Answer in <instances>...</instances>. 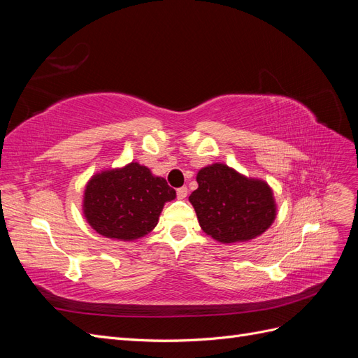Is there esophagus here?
Masks as SVG:
<instances>
[{"label":"esophagus","mask_w":358,"mask_h":358,"mask_svg":"<svg viewBox=\"0 0 358 358\" xmlns=\"http://www.w3.org/2000/svg\"><path fill=\"white\" fill-rule=\"evenodd\" d=\"M176 194H178V199L183 200V199H185V197L188 196V188H187V187H180V188H178Z\"/></svg>","instance_id":"obj_1"}]
</instances>
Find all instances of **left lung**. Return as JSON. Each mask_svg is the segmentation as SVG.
I'll return each mask as SVG.
<instances>
[{
    "instance_id": "1",
    "label": "left lung",
    "mask_w": 358,
    "mask_h": 358,
    "mask_svg": "<svg viewBox=\"0 0 358 358\" xmlns=\"http://www.w3.org/2000/svg\"><path fill=\"white\" fill-rule=\"evenodd\" d=\"M199 188L189 203L201 230L221 243L248 242L262 236L276 218V201L268 183L246 178L215 162L197 173Z\"/></svg>"
}]
</instances>
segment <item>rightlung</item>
I'll return each mask as SVG.
<instances>
[{
  "label": "right lung",
  "instance_id": "right-lung-1",
  "mask_svg": "<svg viewBox=\"0 0 358 358\" xmlns=\"http://www.w3.org/2000/svg\"><path fill=\"white\" fill-rule=\"evenodd\" d=\"M175 199L164 178L133 161L95 173L85 187L82 210L99 234L131 242L152 231L164 204Z\"/></svg>",
  "mask_w": 358,
  "mask_h": 358
}]
</instances>
